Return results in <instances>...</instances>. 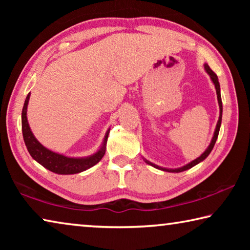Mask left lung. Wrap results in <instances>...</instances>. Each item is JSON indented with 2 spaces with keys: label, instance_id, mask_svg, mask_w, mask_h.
<instances>
[{
  "label": "left lung",
  "instance_id": "left-lung-1",
  "mask_svg": "<svg viewBox=\"0 0 250 250\" xmlns=\"http://www.w3.org/2000/svg\"><path fill=\"white\" fill-rule=\"evenodd\" d=\"M204 69L207 74H208L209 78L211 80V83H214L215 86V89H216V95H217V101H218V105H219V117H218V121L216 124V128H215V131H214V134H213V138H211V141L209 143V146H207V149L203 152V153L198 156V158H196L195 160L191 161V162L185 164V166L181 167H177V168H168V167H159L156 166V164L150 162L149 160H146L143 158V160L146 161V164H149V166L153 167L155 168H158V170H161V171H164V172H171V173H180V172H183V171H186L188 170V168H191L193 167H195L196 164L201 163L204 161L207 156L209 155V153L211 152V150H213V147L215 146V142H216L217 140V137H218V133H219V129H221V125H222V115H223V104H222V97H221V86H219V83H218V77L217 75L214 73L213 70H211L209 68V66L207 64H204Z\"/></svg>",
  "mask_w": 250,
  "mask_h": 250
}]
</instances>
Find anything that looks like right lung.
Returning <instances> with one entry per match:
<instances>
[{"mask_svg": "<svg viewBox=\"0 0 250 250\" xmlns=\"http://www.w3.org/2000/svg\"><path fill=\"white\" fill-rule=\"evenodd\" d=\"M31 97V92L27 95L26 99L23 105L22 110V132L25 146L31 154L32 158L39 162L41 166L45 168L52 171L56 174L68 175V174H77V173L83 172L88 168L96 166L99 161L103 159L105 152V146H107L108 135L110 132V128L104 134L103 143L94 154L88 156H82V158H74V156H67L58 152H55L47 149L42 143L37 140L35 135L33 134L31 126L28 125L27 120V105Z\"/></svg>", "mask_w": 250, "mask_h": 250, "instance_id": "1", "label": "right lung"}]
</instances>
